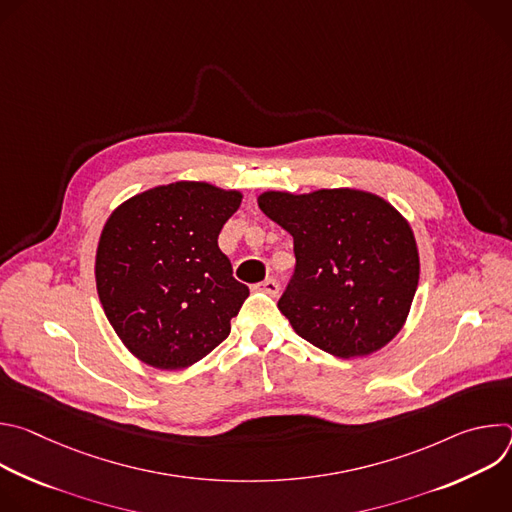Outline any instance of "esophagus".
<instances>
[{
    "label": "esophagus",
    "mask_w": 512,
    "mask_h": 512,
    "mask_svg": "<svg viewBox=\"0 0 512 512\" xmlns=\"http://www.w3.org/2000/svg\"><path fill=\"white\" fill-rule=\"evenodd\" d=\"M259 289L265 291V294H269V296H277V294H279V283L269 277V279H265L263 283H259Z\"/></svg>",
    "instance_id": "34e87169"
}]
</instances>
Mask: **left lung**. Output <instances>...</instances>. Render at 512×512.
Masks as SVG:
<instances>
[{
    "mask_svg": "<svg viewBox=\"0 0 512 512\" xmlns=\"http://www.w3.org/2000/svg\"><path fill=\"white\" fill-rule=\"evenodd\" d=\"M257 202L294 237L296 271L277 302L291 328L338 358L389 344L419 281L417 243L405 218L381 196L354 188L269 190Z\"/></svg>",
    "mask_w": 512,
    "mask_h": 512,
    "instance_id": "obj_1",
    "label": "left lung"
}]
</instances>
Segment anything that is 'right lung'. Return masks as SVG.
<instances>
[{"mask_svg": "<svg viewBox=\"0 0 512 512\" xmlns=\"http://www.w3.org/2000/svg\"><path fill=\"white\" fill-rule=\"evenodd\" d=\"M239 190L174 182L135 194L103 227L95 279L113 330L141 362L186 369L231 332L249 296L218 233L241 206Z\"/></svg>", "mask_w": 512, "mask_h": 512, "instance_id": "right-lung-1", "label": "right lung"}]
</instances>
